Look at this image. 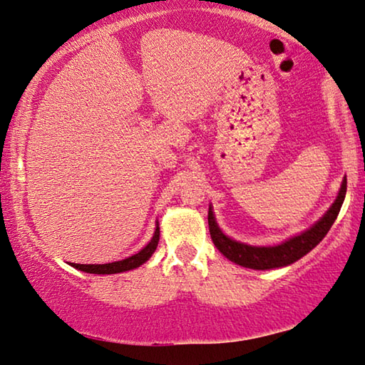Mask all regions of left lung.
Segmentation results:
<instances>
[{
	"mask_svg": "<svg viewBox=\"0 0 365 365\" xmlns=\"http://www.w3.org/2000/svg\"><path fill=\"white\" fill-rule=\"evenodd\" d=\"M346 178L341 185V190L338 193V198L334 200L333 206L327 211L325 216H323L320 221L315 225H312L309 230H305L300 235L292 237L286 242H282L281 245L274 247H252L240 244V242H235L229 237H225L221 229L217 227L216 219H214V214L210 207V212H207V225H210V234L214 242V245L217 247V250L222 253V255L240 266H245V268L252 269H271V268H281V266H287L294 262H297L299 258L315 248L323 237L328 234V230L331 229L334 219L338 217L341 206H343L344 196H346Z\"/></svg>",
	"mask_w": 365,
	"mask_h": 365,
	"instance_id": "8db88e82",
	"label": "left lung"
}]
</instances>
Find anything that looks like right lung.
I'll return each mask as SVG.
<instances>
[{"label": "right lung", "instance_id": "obj_1", "mask_svg": "<svg viewBox=\"0 0 365 365\" xmlns=\"http://www.w3.org/2000/svg\"><path fill=\"white\" fill-rule=\"evenodd\" d=\"M159 244V227H155L154 237L151 242L143 248L141 252H138L136 255H133L130 258L120 259V262H113V263H106V264H79V263H71L76 269L86 271V273H92V274H115V273H121V271H128V269H135L138 266H141L144 262H148L151 258L153 253L155 252Z\"/></svg>", "mask_w": 365, "mask_h": 365}]
</instances>
